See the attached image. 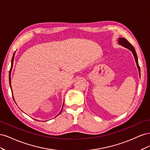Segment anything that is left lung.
<instances>
[{"label": "left lung", "instance_id": "1", "mask_svg": "<svg viewBox=\"0 0 150 150\" xmlns=\"http://www.w3.org/2000/svg\"><path fill=\"white\" fill-rule=\"evenodd\" d=\"M117 42H118V44L120 45H121L122 47H124L125 48H127L128 49H129V51H131V52L133 53V56H134V59H135V62H136V63H137V67L138 69L139 75L140 76V68H139V64H138L137 54V52H136V51H135L134 47L128 41V40H127L126 39H125L123 38H118V39H117Z\"/></svg>", "mask_w": 150, "mask_h": 150}]
</instances>
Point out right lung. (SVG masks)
Returning <instances> with one entry per match:
<instances>
[{"label":"right lung","mask_w":150,"mask_h":150,"mask_svg":"<svg viewBox=\"0 0 150 150\" xmlns=\"http://www.w3.org/2000/svg\"><path fill=\"white\" fill-rule=\"evenodd\" d=\"M15 53L16 52H14V53H13V56H12V61H11V69H10V71H9V84H10V87H11V89L12 90V87H11V71H12V67H13V59H14V56H15ZM12 97H13V93H12ZM13 100H14V98L13 97ZM63 105H64V103H63ZM63 105H62V108H63ZM62 110L61 111V112H59V114L62 111Z\"/></svg>","instance_id":"obj_1"}]
</instances>
